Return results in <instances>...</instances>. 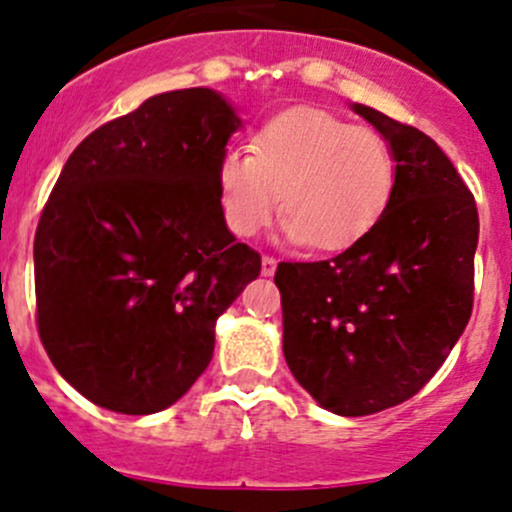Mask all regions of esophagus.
Returning <instances> with one entry per match:
<instances>
[{
    "instance_id": "obj_1",
    "label": "esophagus",
    "mask_w": 512,
    "mask_h": 512,
    "mask_svg": "<svg viewBox=\"0 0 512 512\" xmlns=\"http://www.w3.org/2000/svg\"><path fill=\"white\" fill-rule=\"evenodd\" d=\"M278 261L273 256H263L261 258V276H273L276 273Z\"/></svg>"
}]
</instances>
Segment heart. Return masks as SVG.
<instances>
[{
    "instance_id": "obj_1",
    "label": "heart",
    "mask_w": 512,
    "mask_h": 512,
    "mask_svg": "<svg viewBox=\"0 0 512 512\" xmlns=\"http://www.w3.org/2000/svg\"><path fill=\"white\" fill-rule=\"evenodd\" d=\"M221 211L251 239L281 209L288 244L343 251L381 221L396 194V159L381 134L321 109H293L268 121L254 154L229 149L216 171Z\"/></svg>"
}]
</instances>
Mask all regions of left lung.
Wrapping results in <instances>:
<instances>
[{"instance_id": "obj_1", "label": "left lung", "mask_w": 512, "mask_h": 512, "mask_svg": "<svg viewBox=\"0 0 512 512\" xmlns=\"http://www.w3.org/2000/svg\"><path fill=\"white\" fill-rule=\"evenodd\" d=\"M396 159L391 206L328 261L278 263L283 356L313 401L371 416L416 396L473 311L478 209L430 136L353 104Z\"/></svg>"}]
</instances>
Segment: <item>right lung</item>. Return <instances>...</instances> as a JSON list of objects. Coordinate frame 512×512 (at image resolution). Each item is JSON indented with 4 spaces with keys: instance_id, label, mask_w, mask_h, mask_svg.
<instances>
[{
    "instance_id": "obj_1",
    "label": "right lung",
    "mask_w": 512,
    "mask_h": 512,
    "mask_svg": "<svg viewBox=\"0 0 512 512\" xmlns=\"http://www.w3.org/2000/svg\"><path fill=\"white\" fill-rule=\"evenodd\" d=\"M241 129L214 89L164 91L72 151L34 236L37 323L54 368L96 406H174L214 356L221 313L261 273L216 186Z\"/></svg>"
}]
</instances>
